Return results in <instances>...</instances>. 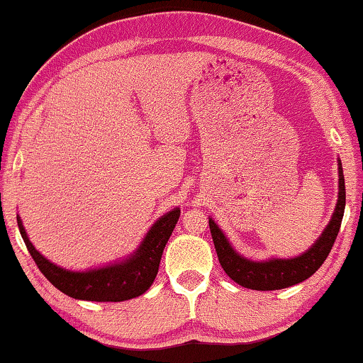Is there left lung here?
Returning a JSON list of instances; mask_svg holds the SVG:
<instances>
[{
  "label": "left lung",
  "instance_id": "left-lung-1",
  "mask_svg": "<svg viewBox=\"0 0 363 363\" xmlns=\"http://www.w3.org/2000/svg\"><path fill=\"white\" fill-rule=\"evenodd\" d=\"M344 208L345 184L342 166H340L339 161V200L336 210H334L333 218L320 240L303 256L294 259H270L267 262L247 261V259L235 252L212 218L208 220V226L213 238L216 256H218L221 267L228 274L230 279H233L236 284L251 290H280L303 282V280L311 277L323 266V262L326 261V257L333 250L334 241L337 238L340 223H342Z\"/></svg>",
  "mask_w": 363,
  "mask_h": 363
}]
</instances>
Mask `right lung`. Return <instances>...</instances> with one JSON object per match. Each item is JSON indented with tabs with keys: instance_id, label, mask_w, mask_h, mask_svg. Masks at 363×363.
Returning <instances> with one entry per match:
<instances>
[{
	"instance_id": "add662e5",
	"label": "right lung",
	"mask_w": 363,
	"mask_h": 363,
	"mask_svg": "<svg viewBox=\"0 0 363 363\" xmlns=\"http://www.w3.org/2000/svg\"><path fill=\"white\" fill-rule=\"evenodd\" d=\"M179 213L181 210L174 208L156 221L138 251L127 261L104 269L89 270V272H69V270L48 262L32 246L19 218L18 226L27 251L30 252L37 267L45 275L48 282L63 291L65 295L88 301H123L145 294L153 284L156 274H158L164 246L179 220Z\"/></svg>"
}]
</instances>
